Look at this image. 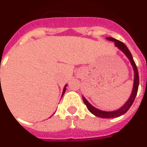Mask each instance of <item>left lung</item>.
Here are the masks:
<instances>
[{
	"mask_svg": "<svg viewBox=\"0 0 147 147\" xmlns=\"http://www.w3.org/2000/svg\"><path fill=\"white\" fill-rule=\"evenodd\" d=\"M108 40L109 41H112V42H115V45L117 46L118 48L120 49L121 51L123 52L124 54L126 55L127 58L129 59V61H131V64L133 66V69H134V71H135V79H134V86H133V90L132 93H131V95L130 97V98L127 100V102L123 105V107H121L120 109H119L118 110L113 111V112H105V111L99 110L98 109L94 108V106L90 104L89 102H87L86 100V98L83 97V100L85 105H86V107L88 109V110L93 113L94 115H95L97 117H101V118H113V117H118L120 116H122L123 114L126 113L127 111L128 110L130 109V107L131 106V105L134 102V100L136 98V94H137V92H138V88H139V72H138V69H137V67H136V64L135 63V61L133 60L132 55L130 53L129 49H127V47L126 46V45L123 43L122 42H120L119 40H117V39L113 38H107Z\"/></svg>",
	"mask_w": 147,
	"mask_h": 147,
	"instance_id": "1",
	"label": "left lung"
}]
</instances>
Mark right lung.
<instances>
[{
	"instance_id": "right-lung-1",
	"label": "right lung",
	"mask_w": 147,
	"mask_h": 147,
	"mask_svg": "<svg viewBox=\"0 0 147 147\" xmlns=\"http://www.w3.org/2000/svg\"><path fill=\"white\" fill-rule=\"evenodd\" d=\"M0 80H1V79H0ZM65 90H66V86H65V87H64V90H63V94H62V96L64 95V92H65Z\"/></svg>"
}]
</instances>
